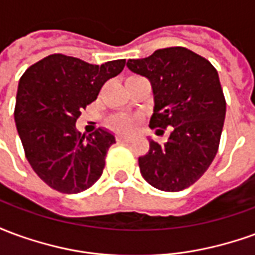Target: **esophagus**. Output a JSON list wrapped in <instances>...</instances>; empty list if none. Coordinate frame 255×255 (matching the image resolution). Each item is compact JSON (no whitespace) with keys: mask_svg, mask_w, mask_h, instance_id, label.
<instances>
[{"mask_svg":"<svg viewBox=\"0 0 255 255\" xmlns=\"http://www.w3.org/2000/svg\"><path fill=\"white\" fill-rule=\"evenodd\" d=\"M132 140V136H124V135H119L117 136V142H124V143H128Z\"/></svg>","mask_w":255,"mask_h":255,"instance_id":"obj_1","label":"esophagus"}]
</instances>
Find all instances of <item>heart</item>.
I'll return each instance as SVG.
<instances>
[{
	"label": "heart",
	"mask_w": 255,
	"mask_h": 255,
	"mask_svg": "<svg viewBox=\"0 0 255 255\" xmlns=\"http://www.w3.org/2000/svg\"><path fill=\"white\" fill-rule=\"evenodd\" d=\"M109 126L117 132H129L133 127V119L124 113L115 115L109 120Z\"/></svg>",
	"instance_id": "heart-1"
}]
</instances>
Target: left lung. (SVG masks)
Returning <instances> with one entry per match:
<instances>
[{
  "label": "left lung",
  "mask_w": 255,
  "mask_h": 255,
  "mask_svg": "<svg viewBox=\"0 0 255 255\" xmlns=\"http://www.w3.org/2000/svg\"><path fill=\"white\" fill-rule=\"evenodd\" d=\"M127 67L151 83L150 128L171 127L166 143L149 138V151L139 157L140 173L158 190L182 191L206 172L219 149L225 119L219 73L206 58L180 46L128 60Z\"/></svg>",
  "instance_id": "left-lung-1"
}]
</instances>
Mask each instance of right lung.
<instances>
[{
  "label": "right lung",
  "mask_w": 255,
  "mask_h": 255,
  "mask_svg": "<svg viewBox=\"0 0 255 255\" xmlns=\"http://www.w3.org/2000/svg\"><path fill=\"white\" fill-rule=\"evenodd\" d=\"M126 60L101 65L50 54L31 65L19 80L14 122L25 157L47 186L64 194L90 188L102 175L115 135L98 128L76 131L82 109L97 100L106 80L122 72Z\"/></svg>",
  "instance_id": "obj_1"
}]
</instances>
